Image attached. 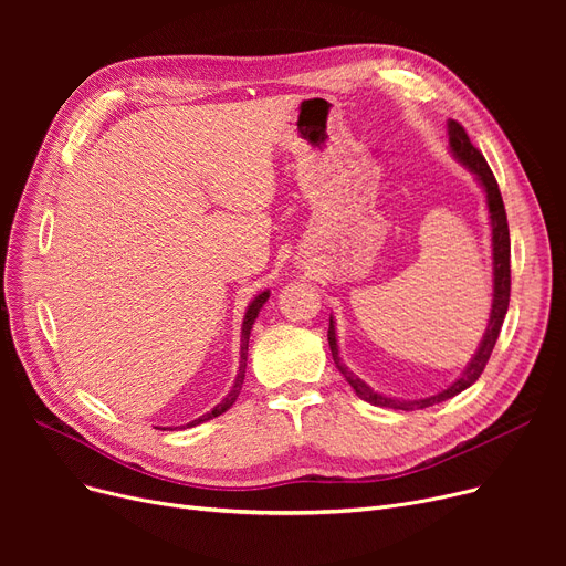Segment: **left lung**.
<instances>
[{"label": "left lung", "mask_w": 566, "mask_h": 566, "mask_svg": "<svg viewBox=\"0 0 566 566\" xmlns=\"http://www.w3.org/2000/svg\"><path fill=\"white\" fill-rule=\"evenodd\" d=\"M448 135H450V151L452 156L474 174L478 184L482 186L484 195H486V208H489V220H491V248H493V303H491V316H489V325L486 333L474 350V358L468 363V367L463 369V374L450 385L448 390H440L438 395L424 397V399H397V397H385L376 390H371L369 385L355 376L344 360L339 358V344H337V331H335V321L331 316V328H328V342H331V350H333V360L337 365V369L344 374L346 382L355 390L360 399H365L371 406H380V408H395V410H422L436 403L448 401L452 397H457L459 392L468 390L470 385L478 380L491 358L493 346L497 342L500 328L504 314H507L510 307V289H512V271H510V224H507V213H504V203L497 190V181L489 167V163L484 160V156L472 146L468 133L463 130L461 124L457 122H448Z\"/></svg>", "instance_id": "8db88e82"}]
</instances>
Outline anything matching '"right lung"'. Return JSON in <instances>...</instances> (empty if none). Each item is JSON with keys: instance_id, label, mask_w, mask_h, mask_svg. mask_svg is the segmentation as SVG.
Returning <instances> with one entry per match:
<instances>
[{"instance_id": "obj_1", "label": "right lung", "mask_w": 566, "mask_h": 566, "mask_svg": "<svg viewBox=\"0 0 566 566\" xmlns=\"http://www.w3.org/2000/svg\"><path fill=\"white\" fill-rule=\"evenodd\" d=\"M268 295H271V291H261L256 298L248 305V310H245V318H243V331H241V365H238V374H235V380H233V385H231V390H229V395L213 408V410H208L206 415H201V418H197V420H192V422H188L186 427H197V424H201V422H208V420H213V418H218V415H222L224 410H229L231 406H233V401L238 399V395H241V388H243V380H245V367H248V344H250V333H252V325H254V321H256V316H259V312H261V307L265 305V301H268Z\"/></svg>"}]
</instances>
